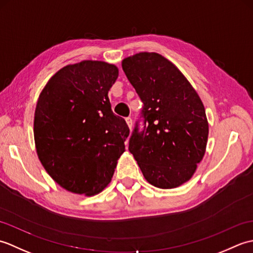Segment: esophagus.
<instances>
[{"mask_svg": "<svg viewBox=\"0 0 253 253\" xmlns=\"http://www.w3.org/2000/svg\"><path fill=\"white\" fill-rule=\"evenodd\" d=\"M126 123H127L128 127H129V129H131V127H132V120H131V117H127V118H126Z\"/></svg>", "mask_w": 253, "mask_h": 253, "instance_id": "obj_1", "label": "esophagus"}]
</instances>
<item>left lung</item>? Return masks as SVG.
I'll return each mask as SVG.
<instances>
[{"label": "left lung", "mask_w": 253, "mask_h": 253, "mask_svg": "<svg viewBox=\"0 0 253 253\" xmlns=\"http://www.w3.org/2000/svg\"><path fill=\"white\" fill-rule=\"evenodd\" d=\"M143 106L129 150L150 184L170 189L191 178L206 152L209 125L196 90L158 53L142 52L122 63Z\"/></svg>", "instance_id": "8db88e82"}]
</instances>
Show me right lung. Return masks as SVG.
Returning <instances> with one entry per match:
<instances>
[{"label": "right lung", "mask_w": 253, "mask_h": 253, "mask_svg": "<svg viewBox=\"0 0 253 253\" xmlns=\"http://www.w3.org/2000/svg\"><path fill=\"white\" fill-rule=\"evenodd\" d=\"M112 64L84 61L60 69L40 93L34 133L38 157L64 189L93 196L109 185L129 128L111 109Z\"/></svg>", "instance_id": "right-lung-1"}]
</instances>
